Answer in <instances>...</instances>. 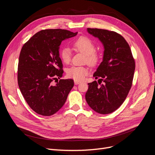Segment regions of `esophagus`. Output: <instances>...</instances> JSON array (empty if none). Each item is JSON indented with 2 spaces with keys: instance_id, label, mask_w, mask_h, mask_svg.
<instances>
[{
  "instance_id": "34e87169",
  "label": "esophagus",
  "mask_w": 155,
  "mask_h": 155,
  "mask_svg": "<svg viewBox=\"0 0 155 155\" xmlns=\"http://www.w3.org/2000/svg\"><path fill=\"white\" fill-rule=\"evenodd\" d=\"M74 83H75V85H78V84L80 83V82L78 81H76V80H75V81H74Z\"/></svg>"
}]
</instances>
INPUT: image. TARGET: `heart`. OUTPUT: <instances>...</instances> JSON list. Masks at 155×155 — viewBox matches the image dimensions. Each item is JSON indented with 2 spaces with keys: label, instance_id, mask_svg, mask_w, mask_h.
<instances>
[{
  "label": "heart",
  "instance_id": "1",
  "mask_svg": "<svg viewBox=\"0 0 155 155\" xmlns=\"http://www.w3.org/2000/svg\"><path fill=\"white\" fill-rule=\"evenodd\" d=\"M72 46L74 49L85 55V61L94 67L99 63L100 57L96 51V47L94 43L87 37L81 36L75 41ZM60 58L62 61L68 64L71 61V51L67 48H63L60 51ZM67 76L76 81H82L88 74V69L85 67L73 66L67 70Z\"/></svg>",
  "mask_w": 155,
  "mask_h": 155
}]
</instances>
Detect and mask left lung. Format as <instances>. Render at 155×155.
Instances as JSON below:
<instances>
[{
    "mask_svg": "<svg viewBox=\"0 0 155 155\" xmlns=\"http://www.w3.org/2000/svg\"><path fill=\"white\" fill-rule=\"evenodd\" d=\"M87 31L101 41L105 50L103 61L93 75L100 79L98 83H88L85 99L97 113L110 114L122 105L132 87L134 59L127 42L118 33L89 28Z\"/></svg>",
    "mask_w": 155,
    "mask_h": 155,
    "instance_id": "left-lung-1",
    "label": "left lung"
}]
</instances>
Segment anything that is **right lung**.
Listing matches in <instances>:
<instances>
[{
	"label": "right lung",
	"mask_w": 155,
	"mask_h": 155,
	"mask_svg": "<svg viewBox=\"0 0 155 155\" xmlns=\"http://www.w3.org/2000/svg\"><path fill=\"white\" fill-rule=\"evenodd\" d=\"M67 30L47 29L36 33L22 46L18 59L17 81L31 109L43 116L56 113L74 87L73 79H60L63 64L59 48L62 41L76 36Z\"/></svg>",
	"instance_id": "add662e5"
}]
</instances>
